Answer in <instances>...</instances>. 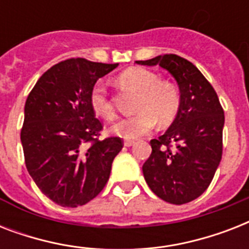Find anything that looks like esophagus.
<instances>
[{"label":"esophagus","mask_w":249,"mask_h":249,"mask_svg":"<svg viewBox=\"0 0 249 249\" xmlns=\"http://www.w3.org/2000/svg\"><path fill=\"white\" fill-rule=\"evenodd\" d=\"M133 144H134V141H125L124 142V146H126V147H130Z\"/></svg>","instance_id":"obj_1"}]
</instances>
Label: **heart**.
<instances>
[{
    "label": "heart",
    "instance_id": "heart-1",
    "mask_svg": "<svg viewBox=\"0 0 249 249\" xmlns=\"http://www.w3.org/2000/svg\"><path fill=\"white\" fill-rule=\"evenodd\" d=\"M119 83L126 89L140 93L133 116L124 117L112 125L113 134L124 140H137L155 128L158 121L161 126L169 125L179 109L181 97L174 84L160 80L155 72L146 68H128L119 76ZM90 106L95 115L111 120L115 117L112 103L103 83H97L90 91Z\"/></svg>",
    "mask_w": 249,
    "mask_h": 249
}]
</instances>
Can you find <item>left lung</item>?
<instances>
[{"mask_svg": "<svg viewBox=\"0 0 249 249\" xmlns=\"http://www.w3.org/2000/svg\"><path fill=\"white\" fill-rule=\"evenodd\" d=\"M142 66H160L179 88V109L168 130L151 140L152 152L142 166L152 193L170 204H185L208 189L222 158L224 109L212 85L185 58L165 54Z\"/></svg>", "mask_w": 249, "mask_h": 249, "instance_id": "1", "label": "left lung"}]
</instances>
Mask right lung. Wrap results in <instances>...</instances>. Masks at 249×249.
Listing matches in <instances>:
<instances>
[{
  "instance_id": "add662e5",
  "label": "right lung",
  "mask_w": 249,
  "mask_h": 249,
  "mask_svg": "<svg viewBox=\"0 0 249 249\" xmlns=\"http://www.w3.org/2000/svg\"><path fill=\"white\" fill-rule=\"evenodd\" d=\"M119 64L72 58L53 66L29 93L20 141L25 166L44 195L62 207L89 203L106 186L119 137L98 140L103 129L90 106L98 79Z\"/></svg>"
}]
</instances>
